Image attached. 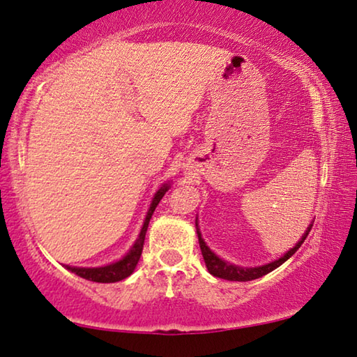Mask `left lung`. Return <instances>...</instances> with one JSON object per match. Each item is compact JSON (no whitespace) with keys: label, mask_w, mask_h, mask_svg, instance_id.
Wrapping results in <instances>:
<instances>
[{"label":"left lung","mask_w":357,"mask_h":357,"mask_svg":"<svg viewBox=\"0 0 357 357\" xmlns=\"http://www.w3.org/2000/svg\"><path fill=\"white\" fill-rule=\"evenodd\" d=\"M197 224V222H195ZM313 225L310 224L308 230L305 231L303 236L301 238V241L297 243L296 246L292 248V250L287 251L284 256L273 260V262H270L267 265H260V267H252V268H246V267H238V265H234V264H229L225 262V260L219 259L216 254H214L209 248L206 246V243L203 241L202 238V234L199 231V229H197V234H199V243H200V250H202V256H203V260H205L206 264V268L209 273H211L213 276H218V278H222V280H229V281H251V280H256V278H260V276L267 275L270 273V271H273L275 268H278L281 264H284L287 259H289L294 252H296L298 248L302 246V243L305 241V238H307L310 230Z\"/></svg>","instance_id":"obj_1"}]
</instances>
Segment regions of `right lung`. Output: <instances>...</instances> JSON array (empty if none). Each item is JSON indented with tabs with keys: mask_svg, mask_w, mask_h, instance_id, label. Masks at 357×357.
Segmentation results:
<instances>
[{
	"mask_svg": "<svg viewBox=\"0 0 357 357\" xmlns=\"http://www.w3.org/2000/svg\"><path fill=\"white\" fill-rule=\"evenodd\" d=\"M168 189H169V184H163L162 188L157 190L154 199H152L149 211H148V214H146L144 224H143V227H141L137 241H135L132 250H130L121 260H117V262H114V264L105 265V267H97V268L70 267V265H66V268L73 271V273H76L77 276H81V278H86L89 281H95V282H116V281H121L132 275L135 267H137L139 257H141V252H143L146 230H148L149 220L152 218V214H154V211H155V206L158 205V202L162 200V197L165 195V192Z\"/></svg>",
	"mask_w": 357,
	"mask_h": 357,
	"instance_id": "1",
	"label": "right lung"
}]
</instances>
